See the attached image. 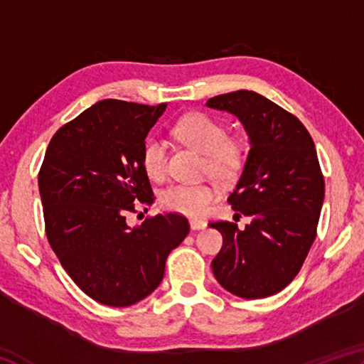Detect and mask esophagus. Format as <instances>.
I'll return each mask as SVG.
<instances>
[{"label":"esophagus","instance_id":"esophagus-1","mask_svg":"<svg viewBox=\"0 0 364 364\" xmlns=\"http://www.w3.org/2000/svg\"><path fill=\"white\" fill-rule=\"evenodd\" d=\"M189 225H191V230H193V231L204 230V228L207 226L205 221H202V220H191V221H189Z\"/></svg>","mask_w":364,"mask_h":364}]
</instances>
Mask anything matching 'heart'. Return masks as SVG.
Listing matches in <instances>:
<instances>
[{
    "mask_svg": "<svg viewBox=\"0 0 364 364\" xmlns=\"http://www.w3.org/2000/svg\"><path fill=\"white\" fill-rule=\"evenodd\" d=\"M173 134L181 143L205 156V168L218 180H231L242 165V149L228 139V130L210 115L194 112L175 123ZM167 144L159 136L144 139L141 149L143 168L152 180H162L167 173ZM215 199V189L202 183H175L160 193V204L171 212L200 217Z\"/></svg>",
    "mask_w": 364,
    "mask_h": 364,
    "instance_id": "b5f03b06",
    "label": "heart"
}]
</instances>
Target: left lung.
Returning a JSON list of instances; mask_svg holds the SVG:
<instances>
[{"mask_svg": "<svg viewBox=\"0 0 364 364\" xmlns=\"http://www.w3.org/2000/svg\"><path fill=\"white\" fill-rule=\"evenodd\" d=\"M205 106L236 117L250 146L228 202L252 221L244 230L210 223L223 236L213 274L237 297H268L297 276L316 237L324 178L315 143L297 117L255 91L215 96Z\"/></svg>", "mask_w": 364, "mask_h": 364, "instance_id": "1", "label": "left lung"}]
</instances>
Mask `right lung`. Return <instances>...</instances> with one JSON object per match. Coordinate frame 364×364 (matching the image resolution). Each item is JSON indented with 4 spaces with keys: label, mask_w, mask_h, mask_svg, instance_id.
Wrapping results in <instances>:
<instances>
[{
    "label": "right lung",
    "mask_w": 364,
    "mask_h": 364,
    "mask_svg": "<svg viewBox=\"0 0 364 364\" xmlns=\"http://www.w3.org/2000/svg\"><path fill=\"white\" fill-rule=\"evenodd\" d=\"M167 104L104 100L59 128L38 186L46 236L72 281L96 301L130 306L159 287L188 220L157 213L128 226L134 202L152 204L141 149Z\"/></svg>",
    "instance_id": "right-lung-1"
}]
</instances>
